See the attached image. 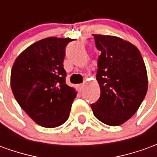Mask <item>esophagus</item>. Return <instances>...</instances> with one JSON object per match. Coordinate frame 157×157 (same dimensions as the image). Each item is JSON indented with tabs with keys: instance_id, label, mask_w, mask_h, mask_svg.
I'll return each instance as SVG.
<instances>
[{
	"instance_id": "obj_1",
	"label": "esophagus",
	"mask_w": 157,
	"mask_h": 157,
	"mask_svg": "<svg viewBox=\"0 0 157 157\" xmlns=\"http://www.w3.org/2000/svg\"><path fill=\"white\" fill-rule=\"evenodd\" d=\"M84 86H85V84H81V85H79V89H80V92H82V91H83Z\"/></svg>"
}]
</instances>
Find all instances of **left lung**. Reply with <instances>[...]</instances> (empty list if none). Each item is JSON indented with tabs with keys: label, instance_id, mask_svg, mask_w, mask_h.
I'll return each instance as SVG.
<instances>
[{
	"label": "left lung",
	"instance_id": "obj_1",
	"mask_svg": "<svg viewBox=\"0 0 157 157\" xmlns=\"http://www.w3.org/2000/svg\"><path fill=\"white\" fill-rule=\"evenodd\" d=\"M92 35L101 51L97 71L101 96L91 105L92 112L105 124L121 125L135 114L146 95L145 65L131 43L115 36Z\"/></svg>",
	"mask_w": 157,
	"mask_h": 157
}]
</instances>
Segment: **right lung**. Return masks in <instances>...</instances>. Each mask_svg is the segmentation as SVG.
Listing matches in <instances>:
<instances>
[{"label": "right lung", "instance_id": "obj_1", "mask_svg": "<svg viewBox=\"0 0 157 157\" xmlns=\"http://www.w3.org/2000/svg\"><path fill=\"white\" fill-rule=\"evenodd\" d=\"M72 39L49 37L31 44L17 56L11 71L17 102L36 124L55 128L69 118L75 88L65 84V47Z\"/></svg>", "mask_w": 157, "mask_h": 157}]
</instances>
